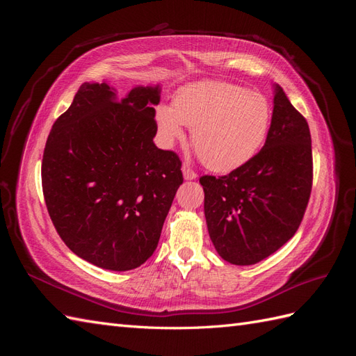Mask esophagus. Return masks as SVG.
Segmentation results:
<instances>
[{
    "instance_id": "obj_1",
    "label": "esophagus",
    "mask_w": 356,
    "mask_h": 356,
    "mask_svg": "<svg viewBox=\"0 0 356 356\" xmlns=\"http://www.w3.org/2000/svg\"><path fill=\"white\" fill-rule=\"evenodd\" d=\"M182 175H184V179L187 181H191V179H196L197 178V174L193 169H190L187 165H182Z\"/></svg>"
}]
</instances>
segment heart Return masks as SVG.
Segmentation results:
<instances>
[{
    "label": "heart",
    "mask_w": 356,
    "mask_h": 356,
    "mask_svg": "<svg viewBox=\"0 0 356 356\" xmlns=\"http://www.w3.org/2000/svg\"><path fill=\"white\" fill-rule=\"evenodd\" d=\"M161 139L170 145L193 127L191 143L213 172H230L248 163L263 147L272 108L264 95L224 81H200L182 88L174 105L156 110Z\"/></svg>",
    "instance_id": "heart-1"
}]
</instances>
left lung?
Listing matches in <instances>:
<instances>
[{
	"label": "left lung",
	"instance_id": "1",
	"mask_svg": "<svg viewBox=\"0 0 356 356\" xmlns=\"http://www.w3.org/2000/svg\"><path fill=\"white\" fill-rule=\"evenodd\" d=\"M266 144L224 177L200 178L209 238L222 260L251 266L284 246L303 220L312 190V139L306 118L273 84Z\"/></svg>",
	"mask_w": 356,
	"mask_h": 356
}]
</instances>
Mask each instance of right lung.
<instances>
[{
  "label": "right lung",
  "mask_w": 356,
  "mask_h": 356,
  "mask_svg": "<svg viewBox=\"0 0 356 356\" xmlns=\"http://www.w3.org/2000/svg\"><path fill=\"white\" fill-rule=\"evenodd\" d=\"M160 84L124 98L108 81L83 83L53 124L41 165L50 218L83 260L126 272L157 248L178 187L181 161L156 147Z\"/></svg>",
  "instance_id": "obj_1"
}]
</instances>
